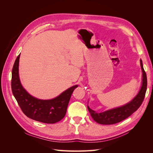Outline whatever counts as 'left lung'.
<instances>
[{"label":"left lung","mask_w":153,"mask_h":153,"mask_svg":"<svg viewBox=\"0 0 153 153\" xmlns=\"http://www.w3.org/2000/svg\"><path fill=\"white\" fill-rule=\"evenodd\" d=\"M140 62L143 73V78L141 89L139 92H138V94L131 101H130L129 103L121 106V107L107 110L101 113H96L94 110L91 109L89 107V106H87V108L89 110V112L92 118L96 123L101 124H114L119 123L130 116L133 112H135L140 107L143 100H144L147 85L146 73L144 69H143L142 61L141 59Z\"/></svg>","instance_id":"8db88e82"}]
</instances>
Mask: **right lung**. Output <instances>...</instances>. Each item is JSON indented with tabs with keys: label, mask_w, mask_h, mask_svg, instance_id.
Here are the masks:
<instances>
[{
	"label": "right lung",
	"mask_w": 153,
	"mask_h": 153,
	"mask_svg": "<svg viewBox=\"0 0 153 153\" xmlns=\"http://www.w3.org/2000/svg\"><path fill=\"white\" fill-rule=\"evenodd\" d=\"M19 59L20 55L16 57L13 67L11 89L22 112L27 117L43 123L53 124L60 121L65 116L71 96L78 85L69 88L52 100L35 98L27 93L22 86L18 75Z\"/></svg>",
	"instance_id": "right-lung-1"
}]
</instances>
